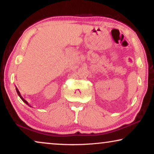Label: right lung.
<instances>
[{
    "mask_svg": "<svg viewBox=\"0 0 154 154\" xmlns=\"http://www.w3.org/2000/svg\"><path fill=\"white\" fill-rule=\"evenodd\" d=\"M16 90H17V92L18 95L20 97V98H21V99H22V100L23 101V102H24V103H26V104L27 105H29V106H30V105H29V104H28V102H26V100H24V98H23L22 96H21V94H20V91H19V90H18V89H17V88H16Z\"/></svg>",
    "mask_w": 154,
    "mask_h": 154,
    "instance_id": "obj_1",
    "label": "right lung"
}]
</instances>
